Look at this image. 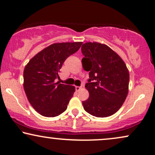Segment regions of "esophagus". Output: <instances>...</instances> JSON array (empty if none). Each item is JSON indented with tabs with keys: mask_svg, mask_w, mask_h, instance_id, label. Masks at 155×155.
Listing matches in <instances>:
<instances>
[{
	"mask_svg": "<svg viewBox=\"0 0 155 155\" xmlns=\"http://www.w3.org/2000/svg\"><path fill=\"white\" fill-rule=\"evenodd\" d=\"M81 87H80V86H76V87H75V90H76V91H80V90H81Z\"/></svg>",
	"mask_w": 155,
	"mask_h": 155,
	"instance_id": "34e87169",
	"label": "esophagus"
}]
</instances>
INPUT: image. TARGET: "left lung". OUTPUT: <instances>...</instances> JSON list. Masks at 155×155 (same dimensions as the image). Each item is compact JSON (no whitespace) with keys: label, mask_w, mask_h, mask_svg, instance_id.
<instances>
[{"label":"left lung","mask_w":155,"mask_h":155,"mask_svg":"<svg viewBox=\"0 0 155 155\" xmlns=\"http://www.w3.org/2000/svg\"><path fill=\"white\" fill-rule=\"evenodd\" d=\"M83 68L89 71L85 87L89 98L84 109L95 117H108L117 112L129 92V72L123 60L109 47L98 42L82 45Z\"/></svg>","instance_id":"left-lung-1"}]
</instances>
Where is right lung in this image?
<instances>
[{
  "label": "right lung",
  "instance_id": "1",
  "mask_svg": "<svg viewBox=\"0 0 155 155\" xmlns=\"http://www.w3.org/2000/svg\"><path fill=\"white\" fill-rule=\"evenodd\" d=\"M83 42L54 43L29 60L24 70V87L32 107L41 116L55 117L67 109L75 87L56 83L62 64Z\"/></svg>",
  "mask_w": 155,
  "mask_h": 155
}]
</instances>
